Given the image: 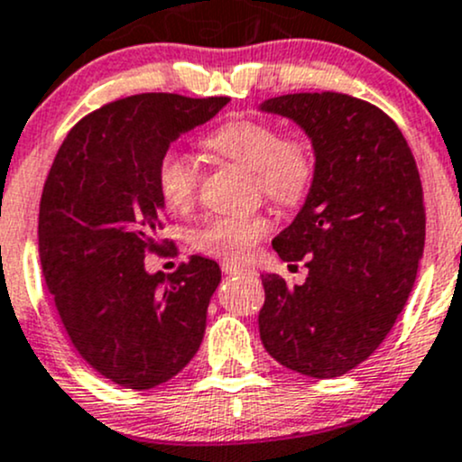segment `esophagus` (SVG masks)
I'll return each mask as SVG.
<instances>
[{
  "instance_id": "1",
  "label": "esophagus",
  "mask_w": 462,
  "mask_h": 462,
  "mask_svg": "<svg viewBox=\"0 0 462 462\" xmlns=\"http://www.w3.org/2000/svg\"><path fill=\"white\" fill-rule=\"evenodd\" d=\"M246 266L237 262H222V273L225 274H237V273H245Z\"/></svg>"
}]
</instances>
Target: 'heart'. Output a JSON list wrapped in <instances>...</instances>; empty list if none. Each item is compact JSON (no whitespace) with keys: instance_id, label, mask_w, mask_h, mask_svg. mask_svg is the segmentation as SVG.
Here are the masks:
<instances>
[{"instance_id":"heart-1","label":"heart","mask_w":462,"mask_h":462,"mask_svg":"<svg viewBox=\"0 0 462 462\" xmlns=\"http://www.w3.org/2000/svg\"><path fill=\"white\" fill-rule=\"evenodd\" d=\"M217 157L253 170L259 189L279 205H297L308 196L314 180V154L300 137H282L277 126L262 119H233L205 139ZM157 189L163 205L185 211L199 189V170L188 154L168 150L157 165ZM271 231L262 214L220 216L207 220L194 233V246L207 255L245 259Z\"/></svg>"}]
</instances>
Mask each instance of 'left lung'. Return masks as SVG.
Here are the masks:
<instances>
[{
    "label": "left lung",
    "mask_w": 462,
    "mask_h": 462,
    "mask_svg": "<svg viewBox=\"0 0 462 462\" xmlns=\"http://www.w3.org/2000/svg\"><path fill=\"white\" fill-rule=\"evenodd\" d=\"M259 111L292 119L314 150L305 203L273 240L283 262L305 259L288 286L262 274L259 336L279 365L329 380L365 362L395 325L426 242L417 163L397 124L345 93H288Z\"/></svg>",
    "instance_id": "obj_1"
}]
</instances>
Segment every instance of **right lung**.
<instances>
[{
	"mask_svg": "<svg viewBox=\"0 0 462 462\" xmlns=\"http://www.w3.org/2000/svg\"><path fill=\"white\" fill-rule=\"evenodd\" d=\"M229 97L142 93L82 117L51 163L39 209L45 283L76 351L106 380L148 391L196 356L222 274L194 255L148 273L162 253L157 165L170 143L209 122Z\"/></svg>",
	"mask_w": 462,
	"mask_h": 462,
	"instance_id": "right-lung-1",
	"label": "right lung"
}]
</instances>
